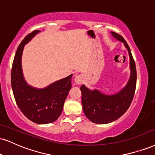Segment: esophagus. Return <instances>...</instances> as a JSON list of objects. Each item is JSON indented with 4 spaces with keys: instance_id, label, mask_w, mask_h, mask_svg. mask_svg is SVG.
Wrapping results in <instances>:
<instances>
[{
    "instance_id": "34e87169",
    "label": "esophagus",
    "mask_w": 155,
    "mask_h": 155,
    "mask_svg": "<svg viewBox=\"0 0 155 155\" xmlns=\"http://www.w3.org/2000/svg\"><path fill=\"white\" fill-rule=\"evenodd\" d=\"M84 76L81 75V74H78V75H76L75 76V79H74V81H75V83L76 84H81L84 81Z\"/></svg>"
}]
</instances>
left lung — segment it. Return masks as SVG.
<instances>
[{"label":"left lung","mask_w":155,"mask_h":155,"mask_svg":"<svg viewBox=\"0 0 155 155\" xmlns=\"http://www.w3.org/2000/svg\"><path fill=\"white\" fill-rule=\"evenodd\" d=\"M110 33L128 50L131 74L126 86L113 94H104L97 89H90L84 84L80 87L84 113L89 120L97 124H109L122 116L131 105L137 84V69L129 46L120 35L114 31Z\"/></svg>","instance_id":"8db88e82"}]
</instances>
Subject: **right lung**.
<instances>
[{
	"instance_id": "1",
	"label": "right lung",
	"mask_w": 155,
	"mask_h": 155,
	"mask_svg": "<svg viewBox=\"0 0 155 155\" xmlns=\"http://www.w3.org/2000/svg\"><path fill=\"white\" fill-rule=\"evenodd\" d=\"M40 32L35 30L22 40L17 48L12 70V87L18 107L28 119L38 124H48L58 118L71 89V74L44 88L29 85L24 77L21 57L24 45Z\"/></svg>"
}]
</instances>
